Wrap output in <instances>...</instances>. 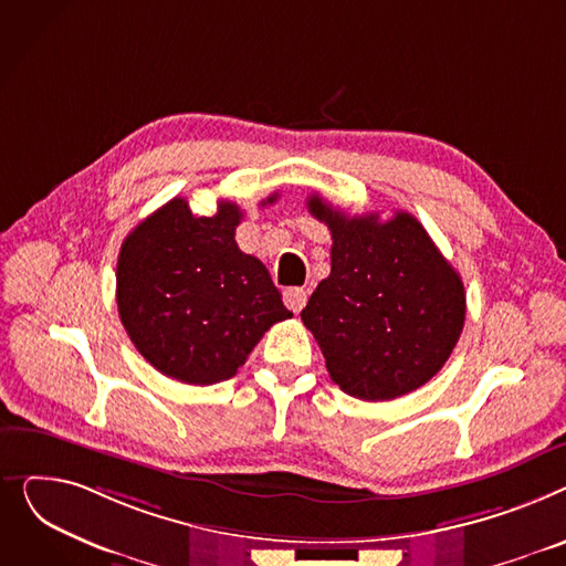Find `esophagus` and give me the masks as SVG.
Returning a JSON list of instances; mask_svg holds the SVG:
<instances>
[{
	"mask_svg": "<svg viewBox=\"0 0 566 566\" xmlns=\"http://www.w3.org/2000/svg\"><path fill=\"white\" fill-rule=\"evenodd\" d=\"M283 302L292 313H298L308 302V292L304 287H287L283 292Z\"/></svg>",
	"mask_w": 566,
	"mask_h": 566,
	"instance_id": "34e87169",
	"label": "esophagus"
}]
</instances>
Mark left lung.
<instances>
[{
  "label": "left lung",
  "instance_id": "left-lung-1",
  "mask_svg": "<svg viewBox=\"0 0 566 566\" xmlns=\"http://www.w3.org/2000/svg\"><path fill=\"white\" fill-rule=\"evenodd\" d=\"M334 238L331 274L302 319L326 370L347 395L368 402L402 397L434 377L467 319L461 276L409 212L347 217L308 198Z\"/></svg>",
  "mask_w": 566,
  "mask_h": 566
}]
</instances>
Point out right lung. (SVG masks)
<instances>
[{"mask_svg": "<svg viewBox=\"0 0 566 566\" xmlns=\"http://www.w3.org/2000/svg\"><path fill=\"white\" fill-rule=\"evenodd\" d=\"M272 193L262 206L274 203ZM242 212L221 201L193 217L174 198L125 238L116 264L120 322L161 375L212 386L238 375L272 324L292 317L264 264L240 251Z\"/></svg>", "mask_w": 566, "mask_h": 566, "instance_id": "obj_1", "label": "right lung"}]
</instances>
